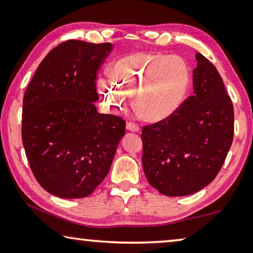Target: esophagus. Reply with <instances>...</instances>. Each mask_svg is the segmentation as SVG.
<instances>
[{
  "mask_svg": "<svg viewBox=\"0 0 253 253\" xmlns=\"http://www.w3.org/2000/svg\"><path fill=\"white\" fill-rule=\"evenodd\" d=\"M126 128H127V130H129V131H134V132H137V131H139V126L137 125V124H135V123H132V122H129V123H127V125H126Z\"/></svg>",
  "mask_w": 253,
  "mask_h": 253,
  "instance_id": "obj_1",
  "label": "esophagus"
}]
</instances>
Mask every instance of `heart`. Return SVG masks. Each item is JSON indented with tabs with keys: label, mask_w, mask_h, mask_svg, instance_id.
Returning a JSON list of instances; mask_svg holds the SVG:
<instances>
[{
	"label": "heart",
	"mask_w": 253,
	"mask_h": 253,
	"mask_svg": "<svg viewBox=\"0 0 253 253\" xmlns=\"http://www.w3.org/2000/svg\"><path fill=\"white\" fill-rule=\"evenodd\" d=\"M109 76L111 80L98 81L102 96L123 109L134 95L137 113L149 123L165 121L176 114L191 83L186 62L164 53L128 54L115 63Z\"/></svg>",
	"instance_id": "heart-1"
}]
</instances>
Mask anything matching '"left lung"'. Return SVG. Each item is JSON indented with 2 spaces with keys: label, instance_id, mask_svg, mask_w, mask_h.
<instances>
[{
  "label": "left lung",
  "instance_id": "1",
  "mask_svg": "<svg viewBox=\"0 0 253 253\" xmlns=\"http://www.w3.org/2000/svg\"><path fill=\"white\" fill-rule=\"evenodd\" d=\"M194 95L176 114L144 126L143 169L148 183L168 196H185L211 183L232 145L234 113L221 76L196 53Z\"/></svg>",
  "mask_w": 253,
  "mask_h": 253
}]
</instances>
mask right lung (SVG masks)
Listing matches in <instances>:
<instances>
[{
  "mask_svg": "<svg viewBox=\"0 0 253 253\" xmlns=\"http://www.w3.org/2000/svg\"><path fill=\"white\" fill-rule=\"evenodd\" d=\"M110 43L68 40L45 55L23 97L22 142L40 185L62 199L90 195L108 174L126 122L99 114L96 80Z\"/></svg>",
  "mask_w": 253,
  "mask_h": 253,
  "instance_id": "right-lung-1",
  "label": "right lung"
}]
</instances>
